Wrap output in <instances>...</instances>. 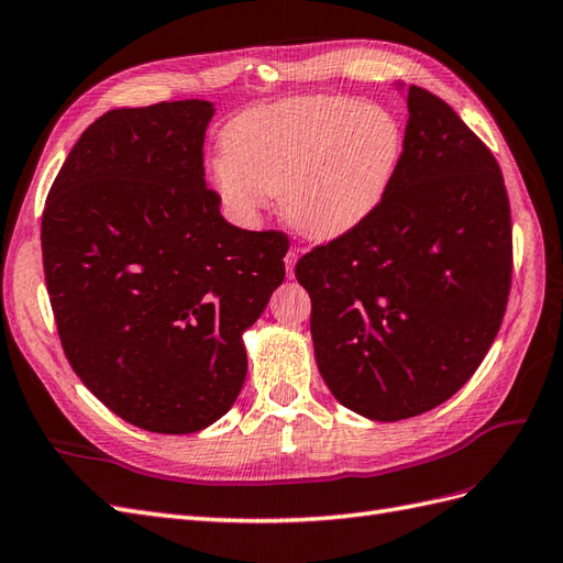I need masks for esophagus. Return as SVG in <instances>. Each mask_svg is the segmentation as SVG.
Returning <instances> with one entry per match:
<instances>
[{"instance_id":"34e87169","label":"esophagus","mask_w":563,"mask_h":563,"mask_svg":"<svg viewBox=\"0 0 563 563\" xmlns=\"http://www.w3.org/2000/svg\"><path fill=\"white\" fill-rule=\"evenodd\" d=\"M297 258H299V254L295 252V250H290L285 254V266H287V276H292V271H295V264H297Z\"/></svg>"}]
</instances>
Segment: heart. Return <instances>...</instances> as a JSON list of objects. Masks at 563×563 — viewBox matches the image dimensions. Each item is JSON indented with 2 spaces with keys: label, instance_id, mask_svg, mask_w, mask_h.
<instances>
[{
  "label": "heart",
  "instance_id": "heart-1",
  "mask_svg": "<svg viewBox=\"0 0 563 563\" xmlns=\"http://www.w3.org/2000/svg\"><path fill=\"white\" fill-rule=\"evenodd\" d=\"M211 180L235 219L252 223L266 195L311 240L366 223L397 176L405 131L390 109L352 97H305L256 107L228 123Z\"/></svg>",
  "mask_w": 563,
  "mask_h": 563
}]
</instances>
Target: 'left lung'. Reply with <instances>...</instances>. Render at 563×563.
Masks as SVG:
<instances>
[{
	"mask_svg": "<svg viewBox=\"0 0 563 563\" xmlns=\"http://www.w3.org/2000/svg\"><path fill=\"white\" fill-rule=\"evenodd\" d=\"M407 109L383 205L295 266L328 390L371 421L411 419L464 387L499 333L511 287L497 158L432 92L411 85Z\"/></svg>",
	"mask_w": 563,
	"mask_h": 563,
	"instance_id": "1",
	"label": "left lung"
}]
</instances>
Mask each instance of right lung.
Masks as SVG:
<instances>
[{
  "mask_svg": "<svg viewBox=\"0 0 563 563\" xmlns=\"http://www.w3.org/2000/svg\"><path fill=\"white\" fill-rule=\"evenodd\" d=\"M213 104L111 109L80 135L42 213L62 347L123 421L185 435L219 421L247 376L242 333L285 278L290 242L221 216L205 180Z\"/></svg>",
  "mask_w": 563,
  "mask_h": 563,
  "instance_id": "right-lung-1",
  "label": "right lung"
}]
</instances>
